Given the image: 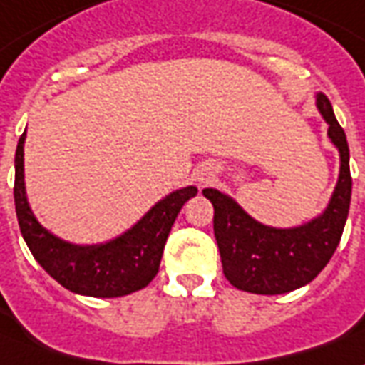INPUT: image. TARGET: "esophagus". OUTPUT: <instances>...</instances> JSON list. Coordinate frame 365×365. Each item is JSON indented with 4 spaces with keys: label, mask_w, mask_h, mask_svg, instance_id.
Listing matches in <instances>:
<instances>
[{
    "label": "esophagus",
    "mask_w": 365,
    "mask_h": 365,
    "mask_svg": "<svg viewBox=\"0 0 365 365\" xmlns=\"http://www.w3.org/2000/svg\"><path fill=\"white\" fill-rule=\"evenodd\" d=\"M210 178H212V174H210V172H201V174L197 175V180H199V183H209Z\"/></svg>",
    "instance_id": "1"
}]
</instances>
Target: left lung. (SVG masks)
I'll use <instances>...</instances> for the list:
<instances>
[{
	"mask_svg": "<svg viewBox=\"0 0 365 365\" xmlns=\"http://www.w3.org/2000/svg\"><path fill=\"white\" fill-rule=\"evenodd\" d=\"M317 108L329 123L331 141L341 153L339 183L321 217L298 228L280 230L253 220L220 191L203 190L215 207L212 224L224 277L237 290L265 296L292 292L325 269L341 242L352 195L350 150L344 129L325 94H317Z\"/></svg>",
	"mask_w": 365,
	"mask_h": 365,
	"instance_id": "1",
	"label": "left lung"
}]
</instances>
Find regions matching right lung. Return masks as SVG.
Returning a JSON list of instances; mask_svg holds the SVG:
<instances>
[{"mask_svg": "<svg viewBox=\"0 0 365 365\" xmlns=\"http://www.w3.org/2000/svg\"><path fill=\"white\" fill-rule=\"evenodd\" d=\"M23 145L24 133L15 153V210L24 242L42 269L63 288L83 296L118 298L145 288L158 272L178 212L197 195V187L190 185L164 197L131 230L108 244L73 245L42 228L26 203Z\"/></svg>", "mask_w": 365, "mask_h": 365, "instance_id": "right-lung-1", "label": "right lung"}]
</instances>
